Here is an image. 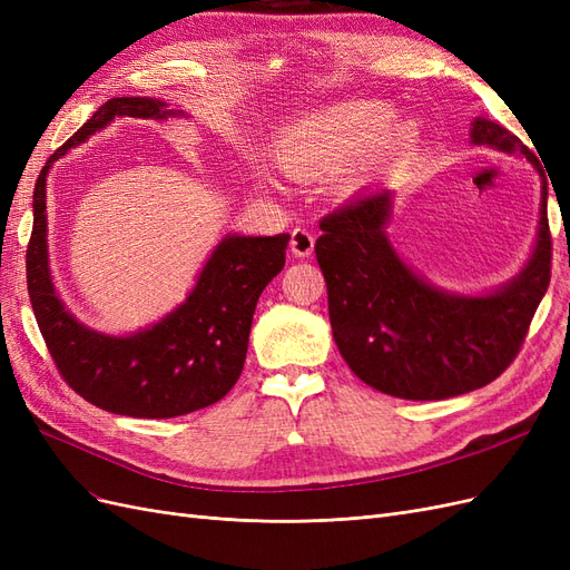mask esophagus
<instances>
[{
  "mask_svg": "<svg viewBox=\"0 0 570 570\" xmlns=\"http://www.w3.org/2000/svg\"><path fill=\"white\" fill-rule=\"evenodd\" d=\"M314 243H316V237L308 233L306 228H295V230H292L289 247H292V254H295V256H299V258L312 256Z\"/></svg>",
  "mask_w": 570,
  "mask_h": 570,
  "instance_id": "esophagus-1",
  "label": "esophagus"
}]
</instances>
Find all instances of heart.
<instances>
[{"mask_svg":"<svg viewBox=\"0 0 570 570\" xmlns=\"http://www.w3.org/2000/svg\"><path fill=\"white\" fill-rule=\"evenodd\" d=\"M375 101H344L297 120L278 145L285 170L299 178L331 176L364 148L352 168L350 185L364 183L373 170L419 142L421 128L413 118H396Z\"/></svg>","mask_w":570,"mask_h":570,"instance_id":"1","label":"heart"}]
</instances>
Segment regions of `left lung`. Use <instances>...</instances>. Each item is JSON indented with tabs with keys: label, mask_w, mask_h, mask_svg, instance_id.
<instances>
[{
	"label": "left lung",
	"mask_w": 570,
	"mask_h": 570,
	"mask_svg": "<svg viewBox=\"0 0 570 570\" xmlns=\"http://www.w3.org/2000/svg\"><path fill=\"white\" fill-rule=\"evenodd\" d=\"M471 145L525 159L542 180L530 256L504 285L471 295L423 278L387 233L394 193L385 185L321 220L316 258L337 350L366 385L402 400H446L492 383L519 354L549 287L547 176L538 157L485 116L471 120Z\"/></svg>",
	"instance_id": "8db88e82"
}]
</instances>
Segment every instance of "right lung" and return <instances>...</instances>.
Wrapping results in <instances>:
<instances>
[{
    "label": "right lung",
    "instance_id": "add662e5",
    "mask_svg": "<svg viewBox=\"0 0 570 570\" xmlns=\"http://www.w3.org/2000/svg\"><path fill=\"white\" fill-rule=\"evenodd\" d=\"M154 97H114L71 140L51 154L32 193V235L26 256L28 295L63 381L90 404L132 419H174L216 404L245 366L254 308L285 266L289 235L226 233L195 285L166 316L135 333H101L68 312L49 266L47 176L71 147L88 142L116 118H185Z\"/></svg>",
    "mask_w": 570,
    "mask_h": 570
}]
</instances>
